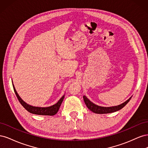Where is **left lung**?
<instances>
[{
	"mask_svg": "<svg viewBox=\"0 0 148 148\" xmlns=\"http://www.w3.org/2000/svg\"><path fill=\"white\" fill-rule=\"evenodd\" d=\"M131 98L132 97H130L128 100L122 103V104H121L117 106L102 107V106H99L94 104L93 102H92L90 100L88 99V98L86 97V96H83V99H84V103L86 105L88 108L91 111H92V112L95 114H99L112 113L122 109L123 107L130 101V100L131 99Z\"/></svg>",
	"mask_w": 148,
	"mask_h": 148,
	"instance_id": "obj_1",
	"label": "left lung"
}]
</instances>
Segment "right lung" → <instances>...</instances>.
Masks as SVG:
<instances>
[{
	"mask_svg": "<svg viewBox=\"0 0 148 148\" xmlns=\"http://www.w3.org/2000/svg\"><path fill=\"white\" fill-rule=\"evenodd\" d=\"M13 83V82H12ZM13 84V89H14V91L15 92V95L18 98V99L20 101V104L23 106L24 108L28 110L29 112L33 114H36V115H56L57 112L59 111V109L61 106L62 102H63V100L64 99L65 95L62 96L60 99L59 100L56 104H53L51 106L46 107H36L31 106L27 103L25 102L18 95V94L16 92V89L15 88L14 85Z\"/></svg>",
	"mask_w": 148,
	"mask_h": 148,
	"instance_id": "1",
	"label": "right lung"
}]
</instances>
